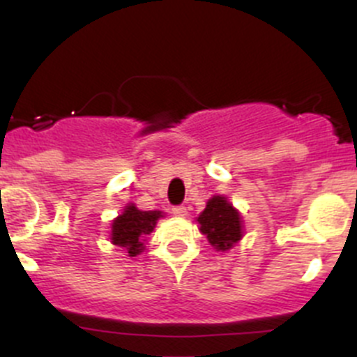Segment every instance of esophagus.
Listing matches in <instances>:
<instances>
[{"label":"esophagus","instance_id":"1","mask_svg":"<svg viewBox=\"0 0 357 357\" xmlns=\"http://www.w3.org/2000/svg\"><path fill=\"white\" fill-rule=\"evenodd\" d=\"M172 214L178 215V218H185V215L188 214V208H186L185 205H174V207H172Z\"/></svg>","mask_w":357,"mask_h":357}]
</instances>
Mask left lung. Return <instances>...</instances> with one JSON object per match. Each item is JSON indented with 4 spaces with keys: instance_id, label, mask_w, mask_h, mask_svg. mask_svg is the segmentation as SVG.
Instances as JSON below:
<instances>
[{
    "instance_id": "left-lung-1",
    "label": "left lung",
    "mask_w": 357,
    "mask_h": 357,
    "mask_svg": "<svg viewBox=\"0 0 357 357\" xmlns=\"http://www.w3.org/2000/svg\"><path fill=\"white\" fill-rule=\"evenodd\" d=\"M197 221L200 225V231L207 235L208 243L215 250H229L243 236L242 215L226 197L214 195L208 199Z\"/></svg>"
}]
</instances>
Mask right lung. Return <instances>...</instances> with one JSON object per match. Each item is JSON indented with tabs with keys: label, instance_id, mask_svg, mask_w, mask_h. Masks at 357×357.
Returning <instances> with one entry per match:
<instances>
[{
	"label": "right lung",
	"instance_id": "add662e5",
	"mask_svg": "<svg viewBox=\"0 0 357 357\" xmlns=\"http://www.w3.org/2000/svg\"><path fill=\"white\" fill-rule=\"evenodd\" d=\"M160 218V211H139L135 204L126 205L124 212L112 221V243L124 248L129 257H136L145 248L143 238L153 231Z\"/></svg>",
	"mask_w": 357,
	"mask_h": 357
}]
</instances>
